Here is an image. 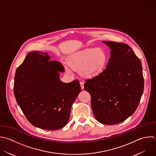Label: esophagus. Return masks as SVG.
<instances>
[{
  "label": "esophagus",
  "instance_id": "obj_1",
  "mask_svg": "<svg viewBox=\"0 0 156 156\" xmlns=\"http://www.w3.org/2000/svg\"><path fill=\"white\" fill-rule=\"evenodd\" d=\"M80 87L82 89L84 88V83L83 82H80Z\"/></svg>",
  "mask_w": 156,
  "mask_h": 156
}]
</instances>
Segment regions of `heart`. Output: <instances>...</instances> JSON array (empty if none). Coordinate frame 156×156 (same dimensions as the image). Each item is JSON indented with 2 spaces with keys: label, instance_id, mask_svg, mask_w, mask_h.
Listing matches in <instances>:
<instances>
[{
  "label": "heart",
  "instance_id": "b5f03b06",
  "mask_svg": "<svg viewBox=\"0 0 156 156\" xmlns=\"http://www.w3.org/2000/svg\"><path fill=\"white\" fill-rule=\"evenodd\" d=\"M108 62L106 51L99 48H90L73 54L68 64L74 71L86 79H93L99 76L105 69Z\"/></svg>",
  "mask_w": 156,
  "mask_h": 156
}]
</instances>
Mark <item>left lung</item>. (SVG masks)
Listing matches in <instances>:
<instances>
[{
	"instance_id": "left-lung-1",
	"label": "left lung",
	"mask_w": 156,
	"mask_h": 156,
	"mask_svg": "<svg viewBox=\"0 0 156 156\" xmlns=\"http://www.w3.org/2000/svg\"><path fill=\"white\" fill-rule=\"evenodd\" d=\"M110 49L107 68L98 76L87 79L84 89L91 98L96 119L102 124L120 123L136 110L144 89L140 60L126 44L104 41Z\"/></svg>"
}]
</instances>
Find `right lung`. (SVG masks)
I'll list each match as a JSON object with an SVG mask.
<instances>
[{"mask_svg": "<svg viewBox=\"0 0 156 156\" xmlns=\"http://www.w3.org/2000/svg\"><path fill=\"white\" fill-rule=\"evenodd\" d=\"M47 53L29 52L15 75L14 94L27 120L34 126L54 130L69 119L72 104L81 91L79 80H60L63 65Z\"/></svg>", "mask_w": 156, "mask_h": 156, "instance_id": "right-lung-1", "label": "right lung"}]
</instances>
